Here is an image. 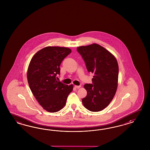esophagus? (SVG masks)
Returning <instances> with one entry per match:
<instances>
[{
    "mask_svg": "<svg viewBox=\"0 0 150 150\" xmlns=\"http://www.w3.org/2000/svg\"><path fill=\"white\" fill-rule=\"evenodd\" d=\"M75 87L76 88H80V87H81V86H80V85H79V86H76V85H75Z\"/></svg>",
    "mask_w": 150,
    "mask_h": 150,
    "instance_id": "obj_1",
    "label": "esophagus"
}]
</instances>
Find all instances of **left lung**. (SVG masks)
<instances>
[{
  "mask_svg": "<svg viewBox=\"0 0 150 150\" xmlns=\"http://www.w3.org/2000/svg\"><path fill=\"white\" fill-rule=\"evenodd\" d=\"M77 51L84 60L88 71L94 74L93 84L84 85L87 93L82 100V103L91 112H99L109 105L117 90V60L108 50L96 43L78 47Z\"/></svg>",
  "mask_w": 150,
  "mask_h": 150,
  "instance_id": "obj_1",
  "label": "left lung"
}]
</instances>
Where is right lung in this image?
<instances>
[{
    "mask_svg": "<svg viewBox=\"0 0 150 150\" xmlns=\"http://www.w3.org/2000/svg\"><path fill=\"white\" fill-rule=\"evenodd\" d=\"M71 52L67 47L48 46L33 55L27 69V81L33 95L47 112L54 113L62 109L73 85L58 81L60 65Z\"/></svg>",
    "mask_w": 150,
    "mask_h": 150,
    "instance_id": "add662e5",
    "label": "right lung"
}]
</instances>
